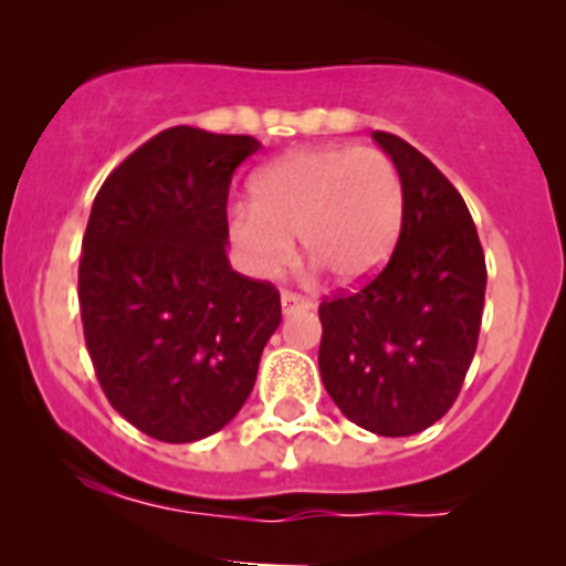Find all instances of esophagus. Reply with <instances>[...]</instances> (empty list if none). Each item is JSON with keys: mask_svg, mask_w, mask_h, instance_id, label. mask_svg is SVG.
I'll use <instances>...</instances> for the list:
<instances>
[{"mask_svg": "<svg viewBox=\"0 0 566 566\" xmlns=\"http://www.w3.org/2000/svg\"><path fill=\"white\" fill-rule=\"evenodd\" d=\"M312 301L304 298V295L298 293H290V290H284L282 293V312L284 315H290V312H298V310H310Z\"/></svg>", "mask_w": 566, "mask_h": 566, "instance_id": "1", "label": "esophagus"}]
</instances>
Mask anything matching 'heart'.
Instances as JSON below:
<instances>
[{"instance_id": "b5f03b06", "label": "heart", "mask_w": 566, "mask_h": 566, "mask_svg": "<svg viewBox=\"0 0 566 566\" xmlns=\"http://www.w3.org/2000/svg\"><path fill=\"white\" fill-rule=\"evenodd\" d=\"M405 216L397 164L375 147H310L251 180V205L227 213V232L251 276H276L301 238L336 284H361L384 268Z\"/></svg>"}]
</instances>
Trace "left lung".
<instances>
[{"instance_id":"left-lung-1","label":"left lung","mask_w":566,"mask_h":566,"mask_svg":"<svg viewBox=\"0 0 566 566\" xmlns=\"http://www.w3.org/2000/svg\"><path fill=\"white\" fill-rule=\"evenodd\" d=\"M405 216L378 276L319 304V375L342 413L375 436H413L454 405L476 353L488 268L460 191L399 136Z\"/></svg>"}]
</instances>
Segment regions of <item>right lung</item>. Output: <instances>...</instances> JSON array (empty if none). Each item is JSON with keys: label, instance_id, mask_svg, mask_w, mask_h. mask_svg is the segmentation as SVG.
Masks as SVG:
<instances>
[{"label": "right lung", "instance_id": "right-lung-1", "mask_svg": "<svg viewBox=\"0 0 566 566\" xmlns=\"http://www.w3.org/2000/svg\"><path fill=\"white\" fill-rule=\"evenodd\" d=\"M254 136L175 125L101 186L78 262L84 342L112 408L164 443L219 432L249 399L279 290L227 260L232 172Z\"/></svg>", "mask_w": 566, "mask_h": 566}]
</instances>
